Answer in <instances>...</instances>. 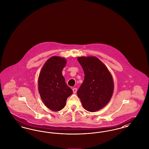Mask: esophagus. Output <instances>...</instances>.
Segmentation results:
<instances>
[{"mask_svg":"<svg viewBox=\"0 0 149 149\" xmlns=\"http://www.w3.org/2000/svg\"><path fill=\"white\" fill-rule=\"evenodd\" d=\"M77 91H78V89L76 88H74L72 89V91H73L74 93H76L77 92Z\"/></svg>","mask_w":149,"mask_h":149,"instance_id":"obj_1","label":"esophagus"}]
</instances>
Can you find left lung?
I'll return each instance as SVG.
<instances>
[{"label":"left lung","instance_id":"left-lung-1","mask_svg":"<svg viewBox=\"0 0 149 149\" xmlns=\"http://www.w3.org/2000/svg\"><path fill=\"white\" fill-rule=\"evenodd\" d=\"M84 80L77 91L83 106L89 112L105 106L113 92V79L105 65L95 57H79Z\"/></svg>","mask_w":149,"mask_h":149}]
</instances>
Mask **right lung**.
<instances>
[{
  "label": "right lung",
  "instance_id": "obj_1",
  "mask_svg": "<svg viewBox=\"0 0 149 149\" xmlns=\"http://www.w3.org/2000/svg\"><path fill=\"white\" fill-rule=\"evenodd\" d=\"M66 61L52 56L45 63L38 78V92L45 105L54 111L64 108L72 91L66 84L62 70Z\"/></svg>",
  "mask_w": 149,
  "mask_h": 149
}]
</instances>
